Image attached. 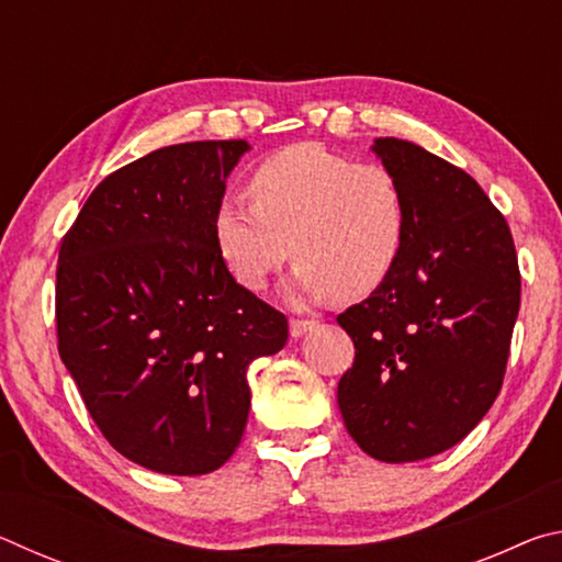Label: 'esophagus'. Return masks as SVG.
Listing matches in <instances>:
<instances>
[{
	"label": "esophagus",
	"mask_w": 562,
	"mask_h": 562,
	"mask_svg": "<svg viewBox=\"0 0 562 562\" xmlns=\"http://www.w3.org/2000/svg\"><path fill=\"white\" fill-rule=\"evenodd\" d=\"M312 329H315V322H312V319H292V322H290V335H292L294 339L304 337V335H307V331H312Z\"/></svg>",
	"instance_id": "esophagus-1"
}]
</instances>
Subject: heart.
I'll list each match as a JSON object with an SVG mask.
<instances>
[{"instance_id": "1", "label": "heart", "mask_w": 562, "mask_h": 562, "mask_svg": "<svg viewBox=\"0 0 562 562\" xmlns=\"http://www.w3.org/2000/svg\"><path fill=\"white\" fill-rule=\"evenodd\" d=\"M247 195L252 205L227 198L213 213L217 252L245 290H262L292 252L294 297L359 300L404 252L406 198L382 166L297 144L252 170Z\"/></svg>"}]
</instances>
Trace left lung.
<instances>
[{"label": "left lung", "mask_w": 562, "mask_h": 562, "mask_svg": "<svg viewBox=\"0 0 562 562\" xmlns=\"http://www.w3.org/2000/svg\"><path fill=\"white\" fill-rule=\"evenodd\" d=\"M372 150L406 198V243L382 288L337 317L355 341L341 418L376 461L408 463L465 439L501 392L520 307L516 245L481 186L402 138Z\"/></svg>", "instance_id": "obj_1"}]
</instances>
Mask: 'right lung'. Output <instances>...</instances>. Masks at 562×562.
Listing matches in <instances>:
<instances>
[{"mask_svg": "<svg viewBox=\"0 0 562 562\" xmlns=\"http://www.w3.org/2000/svg\"><path fill=\"white\" fill-rule=\"evenodd\" d=\"M250 144L158 148L103 178L56 268L59 355L106 441L168 475L231 459L250 414L247 367L288 341L282 312L237 284L213 240Z\"/></svg>", "mask_w": 562, "mask_h": 562, "instance_id": "obj_1", "label": "right lung"}]
</instances>
